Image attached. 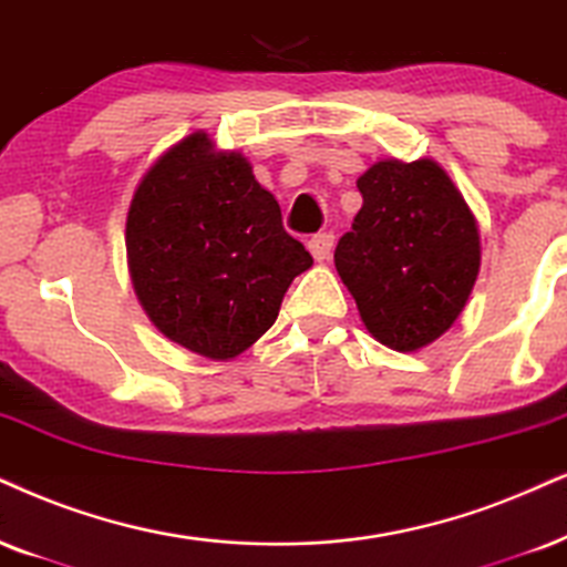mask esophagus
<instances>
[{
  "instance_id": "1",
  "label": "esophagus",
  "mask_w": 567,
  "mask_h": 567,
  "mask_svg": "<svg viewBox=\"0 0 567 567\" xmlns=\"http://www.w3.org/2000/svg\"><path fill=\"white\" fill-rule=\"evenodd\" d=\"M332 246H334V235L332 233H319V235H313L311 240H308V250H311V256L317 261H327L329 254H332Z\"/></svg>"
}]
</instances>
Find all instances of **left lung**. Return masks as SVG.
Segmentation results:
<instances>
[{
	"label": "left lung",
	"instance_id": "1",
	"mask_svg": "<svg viewBox=\"0 0 567 567\" xmlns=\"http://www.w3.org/2000/svg\"><path fill=\"white\" fill-rule=\"evenodd\" d=\"M363 196L334 267L363 324L400 353L426 348L461 317L482 246L468 204L432 159H384L358 177Z\"/></svg>",
	"mask_w": 567,
	"mask_h": 567
}]
</instances>
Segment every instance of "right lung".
<instances>
[{"label": "right lung", "mask_w": 567, "mask_h": 567, "mask_svg": "<svg viewBox=\"0 0 567 567\" xmlns=\"http://www.w3.org/2000/svg\"><path fill=\"white\" fill-rule=\"evenodd\" d=\"M127 267L143 311L164 337L227 361L275 324L285 292L311 267L285 233L277 198L248 159L206 133L164 152L135 188Z\"/></svg>", "instance_id": "right-lung-1"}]
</instances>
